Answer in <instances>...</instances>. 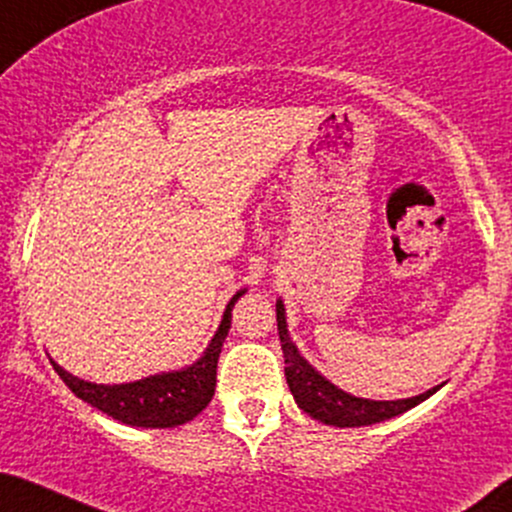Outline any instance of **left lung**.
<instances>
[{
	"label": "left lung",
	"instance_id": "8db88e82",
	"mask_svg": "<svg viewBox=\"0 0 512 512\" xmlns=\"http://www.w3.org/2000/svg\"><path fill=\"white\" fill-rule=\"evenodd\" d=\"M277 330L279 342L284 350V374L286 384H289L294 401L299 403L303 413L311 418L320 420L325 425H338V428H362V425H374L381 420H389L393 415H401L418 406L420 401L432 396L440 386L420 393V396L403 398V401H367V398H357L345 393L338 386L323 379L311 364L306 362L296 350L294 342L289 340L286 333V318L282 301H277Z\"/></svg>",
	"mask_w": 512,
	"mask_h": 512
}]
</instances>
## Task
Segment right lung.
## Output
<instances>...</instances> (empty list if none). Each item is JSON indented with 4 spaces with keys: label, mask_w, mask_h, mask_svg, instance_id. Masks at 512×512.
<instances>
[{
    "label": "right lung",
    "mask_w": 512,
    "mask_h": 512,
    "mask_svg": "<svg viewBox=\"0 0 512 512\" xmlns=\"http://www.w3.org/2000/svg\"><path fill=\"white\" fill-rule=\"evenodd\" d=\"M243 294L245 291H238L230 299L226 313H223L221 328L213 335L204 357L192 364V367L182 369V372L148 376V379L133 381V384L104 386L77 379V376L67 374L55 362L53 367L67 384V389L75 393L77 398L92 403L101 413L111 415V418L121 420V423L136 425V428H174V425H184L209 406L213 391H216L218 355H221L223 342L228 338L230 311H233L235 301Z\"/></svg>",
    "instance_id": "1"
}]
</instances>
